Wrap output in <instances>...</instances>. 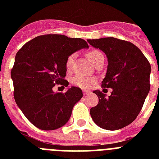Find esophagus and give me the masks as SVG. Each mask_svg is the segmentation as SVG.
<instances>
[{
  "label": "esophagus",
  "instance_id": "1",
  "mask_svg": "<svg viewBox=\"0 0 159 159\" xmlns=\"http://www.w3.org/2000/svg\"><path fill=\"white\" fill-rule=\"evenodd\" d=\"M88 93H89V92H88V91H83V95H87L88 94Z\"/></svg>",
  "mask_w": 159,
  "mask_h": 159
}]
</instances>
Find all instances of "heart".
Segmentation results:
<instances>
[{"mask_svg": "<svg viewBox=\"0 0 159 159\" xmlns=\"http://www.w3.org/2000/svg\"><path fill=\"white\" fill-rule=\"evenodd\" d=\"M76 56H77V53H72V54L70 55L69 57L67 58V61H66V68L67 70H70L72 68L75 58H76ZM87 56H88V57L91 60V62L95 65L99 61L101 57H103V54L99 50H91L90 52H88ZM72 84H74L77 87H79L81 88H83V89H87V88H89V87H91L92 85L94 84L95 79L94 78H92V77H82V76H75V77H73L72 78Z\"/></svg>", "mask_w": 159, "mask_h": 159, "instance_id": "obj_1", "label": "heart"}]
</instances>
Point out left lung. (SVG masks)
Masks as SVG:
<instances>
[{"instance_id": "left-lung-1", "label": "left lung", "mask_w": 159, "mask_h": 159, "mask_svg": "<svg viewBox=\"0 0 159 159\" xmlns=\"http://www.w3.org/2000/svg\"><path fill=\"white\" fill-rule=\"evenodd\" d=\"M87 42L106 53L108 66L102 86L112 89L108 98L99 90L93 92L99 102L90 114L99 127L117 130L132 123L143 107L150 89V63L140 49L128 41L108 37Z\"/></svg>"}]
</instances>
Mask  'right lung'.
I'll return each instance as SVG.
<instances>
[{
	"instance_id": "right-lung-1",
	"label": "right lung",
	"mask_w": 159,
	"mask_h": 159,
	"mask_svg": "<svg viewBox=\"0 0 159 159\" xmlns=\"http://www.w3.org/2000/svg\"><path fill=\"white\" fill-rule=\"evenodd\" d=\"M85 48L89 46L82 39L45 34L27 42L16 53L11 72L14 98L37 128L53 130L69 120L73 106L82 97V90L72 87L65 93H55L53 87L68 86L64 80L67 58Z\"/></svg>"
}]
</instances>
